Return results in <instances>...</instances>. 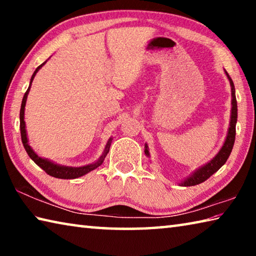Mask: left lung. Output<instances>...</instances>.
Masks as SVG:
<instances>
[{
	"instance_id": "1",
	"label": "left lung",
	"mask_w": 256,
	"mask_h": 256,
	"mask_svg": "<svg viewBox=\"0 0 256 256\" xmlns=\"http://www.w3.org/2000/svg\"><path fill=\"white\" fill-rule=\"evenodd\" d=\"M226 74L228 76L229 81H230V86H232V118H230V125H229V130H228V134H227V138L224 141V144L222 148V150L219 151V154L216 156V157L211 160V162L200 168L198 172H194V174L184 180L182 185L183 186H194L198 184H201L203 182L206 180L210 176L214 174L216 172H218L220 168L222 167V164L227 162V159L229 156H230V152L232 150L234 144H235V136H236V122H237V100H236V94H235V86H234V82L232 80V78L229 76V74L226 71ZM144 152L146 156H149V151L146 149V150Z\"/></svg>"
}]
</instances>
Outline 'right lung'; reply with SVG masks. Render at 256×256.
Listing matches in <instances>:
<instances>
[{
	"mask_svg": "<svg viewBox=\"0 0 256 256\" xmlns=\"http://www.w3.org/2000/svg\"><path fill=\"white\" fill-rule=\"evenodd\" d=\"M46 62H44L42 64H40V66L36 68V71L34 72V74L32 76V80H30V84L28 86L27 92H24V96L22 99V102H21V110H20V133H21V141H22L26 151H27V154L30 158H32L34 164H37L38 166H40L42 170H45L46 174H48L53 177H56V178H63V180H71V178H78V177L80 176H84L86 175V172H92L94 170H96L98 166H100L102 164L104 159H105L106 154H108V151H110V142H112V138H110L107 142V146L105 148V152L100 157V159L98 160L97 162L92 164H88V166H84V167H78V168H73V167H64V166H58V164H53L48 162V160L46 159H42L40 157H38V156L34 152L32 149L30 148L29 144H28V138H27V133H26V125H24V106H26V100H27V96H28V92H29V89H30V86H32V82L34 80V76H36V73L38 72V70L44 66Z\"/></svg>",
	"mask_w": 256,
	"mask_h": 256,
	"instance_id": "1",
	"label": "right lung"
}]
</instances>
